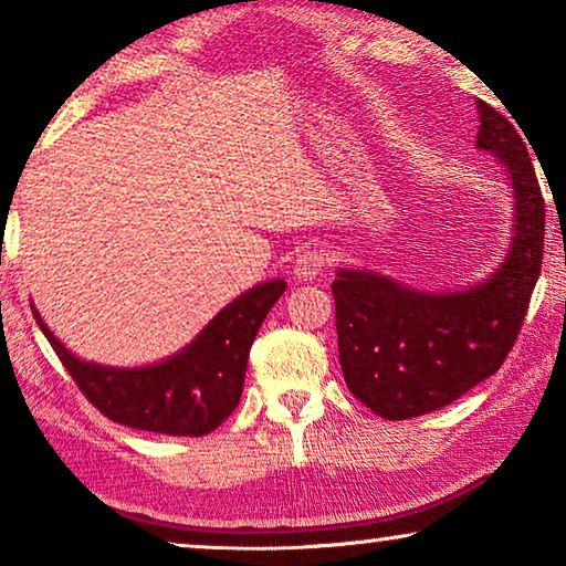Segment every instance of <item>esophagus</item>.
<instances>
[{"instance_id": "34e87169", "label": "esophagus", "mask_w": 566, "mask_h": 566, "mask_svg": "<svg viewBox=\"0 0 566 566\" xmlns=\"http://www.w3.org/2000/svg\"><path fill=\"white\" fill-rule=\"evenodd\" d=\"M324 270V252L322 250H304L293 260V275L301 281H314L316 275H322Z\"/></svg>"}]
</instances>
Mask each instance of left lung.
<instances>
[{
  "mask_svg": "<svg viewBox=\"0 0 566 566\" xmlns=\"http://www.w3.org/2000/svg\"><path fill=\"white\" fill-rule=\"evenodd\" d=\"M476 107V149L500 159L513 188L505 260L459 291H420L355 268H339L332 283L345 384L384 420L436 412L497 374L541 275L546 206L528 146L505 115L482 99Z\"/></svg>",
  "mask_w": 566,
  "mask_h": 566,
  "instance_id": "left-lung-1",
  "label": "left lung"
}]
</instances>
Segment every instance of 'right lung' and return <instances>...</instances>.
Here are the masks:
<instances>
[{
    "mask_svg": "<svg viewBox=\"0 0 566 566\" xmlns=\"http://www.w3.org/2000/svg\"><path fill=\"white\" fill-rule=\"evenodd\" d=\"M285 281L258 283L221 308L196 339L154 366L115 368L82 360L33 316L84 397L107 420L165 436L200 438L234 412L244 389L247 358Z\"/></svg>",
    "mask_w": 566,
    "mask_h": 566,
    "instance_id": "right-lung-1",
    "label": "right lung"
}]
</instances>
